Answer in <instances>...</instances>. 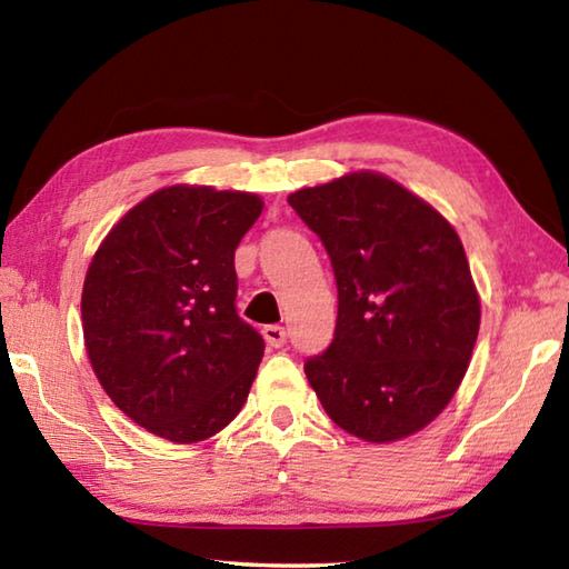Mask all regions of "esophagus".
<instances>
[{
    "instance_id": "obj_1",
    "label": "esophagus",
    "mask_w": 569,
    "mask_h": 569,
    "mask_svg": "<svg viewBox=\"0 0 569 569\" xmlns=\"http://www.w3.org/2000/svg\"><path fill=\"white\" fill-rule=\"evenodd\" d=\"M263 336H266L268 346H273V349H281V346L286 343V329H283V326H276V323L266 326Z\"/></svg>"
}]
</instances>
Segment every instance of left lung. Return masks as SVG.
Instances as JSON below:
<instances>
[{"instance_id":"left-lung-1","label":"left lung","mask_w":569,"mask_h":569,"mask_svg":"<svg viewBox=\"0 0 569 569\" xmlns=\"http://www.w3.org/2000/svg\"><path fill=\"white\" fill-rule=\"evenodd\" d=\"M321 238L339 291L329 349L303 371L326 413L373 445L427 427L455 397L479 333L457 230L379 172L288 196Z\"/></svg>"}]
</instances>
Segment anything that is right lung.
<instances>
[{"instance_id": "obj_1", "label": "right lung", "mask_w": 569, "mask_h": 569, "mask_svg": "<svg viewBox=\"0 0 569 569\" xmlns=\"http://www.w3.org/2000/svg\"><path fill=\"white\" fill-rule=\"evenodd\" d=\"M261 198L206 186L152 192L114 226L82 288L94 373L122 413L176 445L236 419L263 336L236 311V248Z\"/></svg>"}]
</instances>
